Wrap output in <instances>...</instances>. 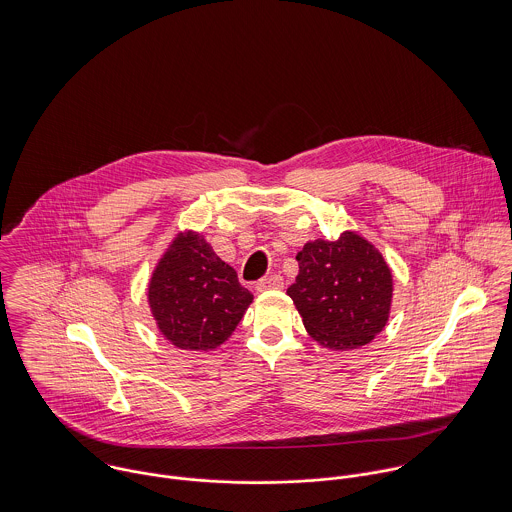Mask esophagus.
<instances>
[{
  "label": "esophagus",
  "instance_id": "34e87169",
  "mask_svg": "<svg viewBox=\"0 0 512 512\" xmlns=\"http://www.w3.org/2000/svg\"><path fill=\"white\" fill-rule=\"evenodd\" d=\"M282 288H284V280H282V276H276V274L268 276L256 284V292H270V290H282Z\"/></svg>",
  "mask_w": 512,
  "mask_h": 512
}]
</instances>
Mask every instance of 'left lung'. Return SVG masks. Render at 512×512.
<instances>
[{"label": "left lung", "mask_w": 512, "mask_h": 512, "mask_svg": "<svg viewBox=\"0 0 512 512\" xmlns=\"http://www.w3.org/2000/svg\"><path fill=\"white\" fill-rule=\"evenodd\" d=\"M295 258L299 274L288 295L321 347L359 349L384 329L394 284L374 244L345 230L335 242H307Z\"/></svg>", "instance_id": "obj_1"}]
</instances>
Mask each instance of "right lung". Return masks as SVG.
<instances>
[{
  "instance_id": "1",
  "label": "right lung",
  "mask_w": 512,
  "mask_h": 512,
  "mask_svg": "<svg viewBox=\"0 0 512 512\" xmlns=\"http://www.w3.org/2000/svg\"><path fill=\"white\" fill-rule=\"evenodd\" d=\"M234 268L195 230L179 232L151 272L147 303L159 333L183 351H215L252 303Z\"/></svg>"
}]
</instances>
